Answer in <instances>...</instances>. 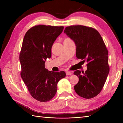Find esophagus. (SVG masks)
Masks as SVG:
<instances>
[{"mask_svg":"<svg viewBox=\"0 0 123 123\" xmlns=\"http://www.w3.org/2000/svg\"><path fill=\"white\" fill-rule=\"evenodd\" d=\"M66 75H71L72 74V73L70 72V71H66Z\"/></svg>","mask_w":123,"mask_h":123,"instance_id":"obj_1","label":"esophagus"}]
</instances>
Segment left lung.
Returning <instances> with one entry per match:
<instances>
[{
	"label": "left lung",
	"instance_id": "left-lung-1",
	"mask_svg": "<svg viewBox=\"0 0 123 123\" xmlns=\"http://www.w3.org/2000/svg\"><path fill=\"white\" fill-rule=\"evenodd\" d=\"M64 33L74 42L77 59L88 63L85 72L76 70L74 73L79 78L74 90L84 98L95 97L100 92L109 72L105 44L99 33L92 27L70 26L66 27Z\"/></svg>",
	"mask_w": 123,
	"mask_h": 123
}]
</instances>
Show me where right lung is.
<instances>
[{
    "instance_id": "obj_1",
    "label": "right lung",
    "mask_w": 123,
    "mask_h": 123,
    "mask_svg": "<svg viewBox=\"0 0 123 123\" xmlns=\"http://www.w3.org/2000/svg\"><path fill=\"white\" fill-rule=\"evenodd\" d=\"M63 26L39 25L27 31L23 41L19 60L20 75L31 95L41 102L50 100L57 91V84L66 77L64 71H48L47 59L51 56L52 46Z\"/></svg>"
}]
</instances>
